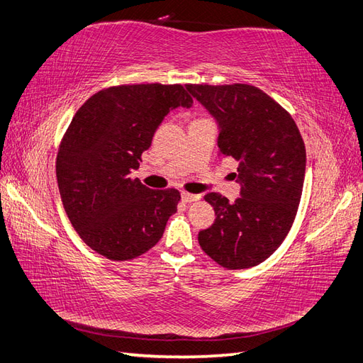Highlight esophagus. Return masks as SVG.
<instances>
[{"mask_svg": "<svg viewBox=\"0 0 363 363\" xmlns=\"http://www.w3.org/2000/svg\"><path fill=\"white\" fill-rule=\"evenodd\" d=\"M200 196L199 194H189V192H182V200L184 203H191L194 200H199Z\"/></svg>", "mask_w": 363, "mask_h": 363, "instance_id": "34e87169", "label": "esophagus"}]
</instances>
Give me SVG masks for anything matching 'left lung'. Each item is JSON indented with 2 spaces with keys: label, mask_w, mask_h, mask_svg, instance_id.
<instances>
[{
  "label": "left lung",
  "mask_w": 363,
  "mask_h": 363,
  "mask_svg": "<svg viewBox=\"0 0 363 363\" xmlns=\"http://www.w3.org/2000/svg\"><path fill=\"white\" fill-rule=\"evenodd\" d=\"M219 128V157L238 161L239 199L205 196L216 219L199 233L203 252L227 269L261 264L281 245L300 205L306 149L292 116L253 85H186Z\"/></svg>",
  "instance_id": "obj_1"
}]
</instances>
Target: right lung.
Wrapping results in <instances>:
<instances>
[{
	"label": "right lung",
	"mask_w": 363,
	"mask_h": 363,
	"mask_svg": "<svg viewBox=\"0 0 363 363\" xmlns=\"http://www.w3.org/2000/svg\"><path fill=\"white\" fill-rule=\"evenodd\" d=\"M179 107H192L182 85L111 86L77 110L63 136L55 164L63 208L84 242L108 259L146 253L177 211L179 191L150 189L130 174Z\"/></svg>",
	"instance_id": "1"
}]
</instances>
